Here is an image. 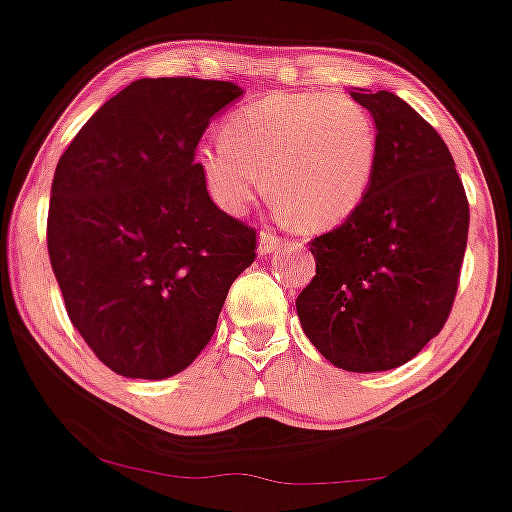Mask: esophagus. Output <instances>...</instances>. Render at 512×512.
<instances>
[{"instance_id": "34e87169", "label": "esophagus", "mask_w": 512, "mask_h": 512, "mask_svg": "<svg viewBox=\"0 0 512 512\" xmlns=\"http://www.w3.org/2000/svg\"><path fill=\"white\" fill-rule=\"evenodd\" d=\"M283 248V238L276 236L272 231H262L260 238H257V252L260 255H269V252Z\"/></svg>"}]
</instances>
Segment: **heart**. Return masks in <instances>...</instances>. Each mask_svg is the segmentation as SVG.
Instances as JSON below:
<instances>
[{
  "mask_svg": "<svg viewBox=\"0 0 512 512\" xmlns=\"http://www.w3.org/2000/svg\"><path fill=\"white\" fill-rule=\"evenodd\" d=\"M224 140L202 143L197 169L212 200L240 214L267 188L307 231L348 221L372 190L379 135L372 114L348 95L272 92L224 121Z\"/></svg>",
  "mask_w": 512,
  "mask_h": 512,
  "instance_id": "1",
  "label": "heart"
}]
</instances>
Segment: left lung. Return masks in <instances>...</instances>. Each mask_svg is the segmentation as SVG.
Masks as SVG:
<instances>
[{
	"label": "left lung",
	"mask_w": 512,
	"mask_h": 512,
	"mask_svg": "<svg viewBox=\"0 0 512 512\" xmlns=\"http://www.w3.org/2000/svg\"><path fill=\"white\" fill-rule=\"evenodd\" d=\"M369 109L379 162L362 207L310 243L317 274L295 300L312 346L348 372L412 360L451 315L470 205L441 135L389 90L350 92Z\"/></svg>",
	"instance_id": "left-lung-1"
}]
</instances>
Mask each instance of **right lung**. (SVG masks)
<instances>
[{"label": "right lung", "instance_id": "right-lung-1", "mask_svg": "<svg viewBox=\"0 0 512 512\" xmlns=\"http://www.w3.org/2000/svg\"><path fill=\"white\" fill-rule=\"evenodd\" d=\"M240 95L226 80H133L59 159L49 262L71 324L121 377L183 372L255 260V229L214 205L195 162L209 121Z\"/></svg>", "mask_w": 512, "mask_h": 512}]
</instances>
